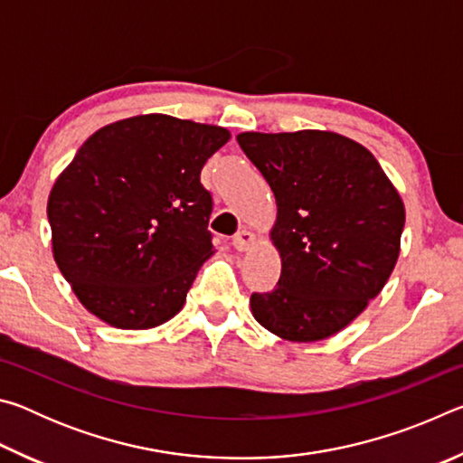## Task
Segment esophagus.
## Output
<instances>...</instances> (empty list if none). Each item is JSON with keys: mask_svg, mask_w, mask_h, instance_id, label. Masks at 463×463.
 <instances>
[{"mask_svg": "<svg viewBox=\"0 0 463 463\" xmlns=\"http://www.w3.org/2000/svg\"><path fill=\"white\" fill-rule=\"evenodd\" d=\"M253 242H255V234L250 232V231H247V229L239 231L232 237V245H234V249H237V250H247L250 245H253Z\"/></svg>", "mask_w": 463, "mask_h": 463, "instance_id": "34e87169", "label": "esophagus"}]
</instances>
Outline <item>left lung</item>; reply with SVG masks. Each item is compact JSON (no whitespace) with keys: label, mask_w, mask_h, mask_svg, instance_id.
<instances>
[{"label":"left lung","mask_w":463,"mask_h":463,"mask_svg":"<svg viewBox=\"0 0 463 463\" xmlns=\"http://www.w3.org/2000/svg\"><path fill=\"white\" fill-rule=\"evenodd\" d=\"M278 202L281 276L250 294L257 323L288 341H320L382 292L404 231V203L375 156L335 132L237 137Z\"/></svg>","instance_id":"obj_1"}]
</instances>
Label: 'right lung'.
Wrapping results in <instances>:
<instances>
[{
    "mask_svg": "<svg viewBox=\"0 0 463 463\" xmlns=\"http://www.w3.org/2000/svg\"><path fill=\"white\" fill-rule=\"evenodd\" d=\"M229 138L221 127L135 116L93 132L54 182V261L104 323L153 328L182 310L214 249L200 171Z\"/></svg>",
    "mask_w": 463,
    "mask_h": 463,
    "instance_id": "1",
    "label": "right lung"
}]
</instances>
